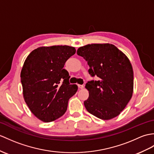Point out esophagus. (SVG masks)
<instances>
[{
  "label": "esophagus",
  "instance_id": "34e87169",
  "mask_svg": "<svg viewBox=\"0 0 154 154\" xmlns=\"http://www.w3.org/2000/svg\"><path fill=\"white\" fill-rule=\"evenodd\" d=\"M78 87L80 89H83L84 88V85H78Z\"/></svg>",
  "mask_w": 154,
  "mask_h": 154
}]
</instances>
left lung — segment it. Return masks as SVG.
<instances>
[{"label": "left lung", "instance_id": "8db88e82", "mask_svg": "<svg viewBox=\"0 0 154 154\" xmlns=\"http://www.w3.org/2000/svg\"><path fill=\"white\" fill-rule=\"evenodd\" d=\"M77 53L87 62L89 73L99 79L86 84L89 96L84 102L85 108L103 120L118 116L133 93V69L129 59L109 43L85 45Z\"/></svg>", "mask_w": 154, "mask_h": 154}]
</instances>
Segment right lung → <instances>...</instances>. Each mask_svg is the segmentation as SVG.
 I'll use <instances>...</instances> for the list:
<instances>
[{"instance_id":"1","label":"right lung","mask_w":154,"mask_h":154,"mask_svg":"<svg viewBox=\"0 0 154 154\" xmlns=\"http://www.w3.org/2000/svg\"><path fill=\"white\" fill-rule=\"evenodd\" d=\"M76 50L73 46H41L25 60L21 71L24 100L33 115L43 122H51L66 112L69 99L78 87L69 83L63 69Z\"/></svg>"}]
</instances>
